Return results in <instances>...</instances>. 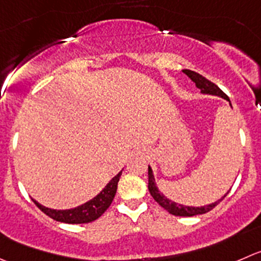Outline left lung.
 Masks as SVG:
<instances>
[{"label":"left lung","instance_id":"8db88e82","mask_svg":"<svg viewBox=\"0 0 261 261\" xmlns=\"http://www.w3.org/2000/svg\"><path fill=\"white\" fill-rule=\"evenodd\" d=\"M184 72L190 77V79L192 80V82L195 83V85H196V87L200 89L201 93H204V94L218 95V97L224 98V99H227L229 102V98L227 97V95L224 94V93L222 92V90L219 89L216 84H214V83L209 82V80L205 79L203 75L198 74V72H195V71H191V70H184ZM148 177H149L148 189H149V192H150V195L153 196V199L159 204V205L162 206V208H164L167 212H168V213L173 214V216L192 217V216H199V214L208 213V212H211L214 206L218 205V204L221 203L224 198H226V195L228 194V192H227L223 198L219 199V200L216 201V203L209 204V205H204V206L181 205V204H177V203H174V201L167 199L166 196H164V195L159 191L158 187H156V185H155V179H154L153 171H151L150 167H148Z\"/></svg>","mask_w":261,"mask_h":261}]
</instances>
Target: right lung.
<instances>
[{"mask_svg": "<svg viewBox=\"0 0 261 261\" xmlns=\"http://www.w3.org/2000/svg\"><path fill=\"white\" fill-rule=\"evenodd\" d=\"M122 171L113 177L107 184V186L95 196L94 199L89 200L88 203L83 204V205L77 206L74 209H67V211H55V209L45 208V206L40 205L38 201H34L35 205L40 209L44 214L50 217L52 219L57 222H63V223L70 224H82V223H89V222L95 221L99 218L108 208H110L111 203L113 201L116 191H117V184L120 181V177Z\"/></svg>", "mask_w": 261, "mask_h": 261, "instance_id": "1", "label": "right lung"}]
</instances>
